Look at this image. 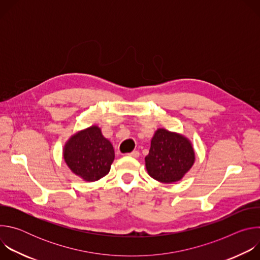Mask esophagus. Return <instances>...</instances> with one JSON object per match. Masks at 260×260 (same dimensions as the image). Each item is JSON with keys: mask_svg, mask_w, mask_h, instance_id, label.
<instances>
[{"mask_svg": "<svg viewBox=\"0 0 260 260\" xmlns=\"http://www.w3.org/2000/svg\"><path fill=\"white\" fill-rule=\"evenodd\" d=\"M128 155L129 156H132V157H139V155H140V152L139 151H137V150H135V151H133V152H131V153H128Z\"/></svg>", "mask_w": 260, "mask_h": 260, "instance_id": "esophagus-1", "label": "esophagus"}]
</instances>
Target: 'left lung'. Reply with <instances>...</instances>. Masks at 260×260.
Here are the masks:
<instances>
[{
  "instance_id": "8db88e82",
  "label": "left lung",
  "mask_w": 260,
  "mask_h": 260,
  "mask_svg": "<svg viewBox=\"0 0 260 260\" xmlns=\"http://www.w3.org/2000/svg\"><path fill=\"white\" fill-rule=\"evenodd\" d=\"M194 159V150L188 139L159 128L151 140L145 164L148 174L153 179L161 183H174L190 170Z\"/></svg>"
}]
</instances>
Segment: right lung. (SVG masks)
<instances>
[{
    "instance_id": "obj_1",
    "label": "right lung",
    "mask_w": 260,
    "mask_h": 260,
    "mask_svg": "<svg viewBox=\"0 0 260 260\" xmlns=\"http://www.w3.org/2000/svg\"><path fill=\"white\" fill-rule=\"evenodd\" d=\"M114 157L112 144L95 125L72 136L63 149V158L70 170L88 182L106 176Z\"/></svg>"
}]
</instances>
